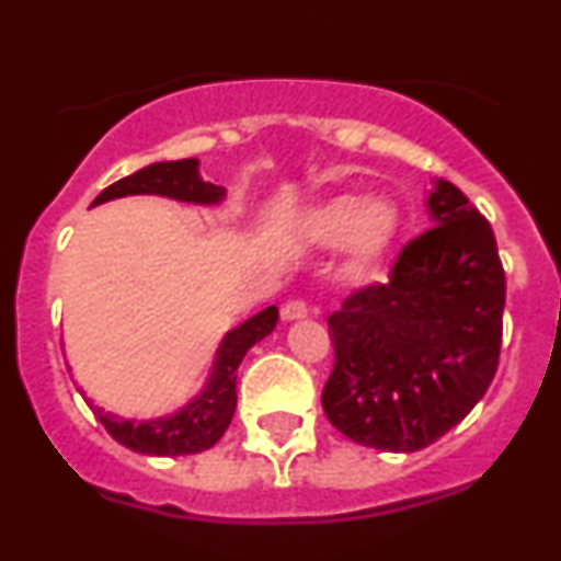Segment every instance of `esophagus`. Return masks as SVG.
<instances>
[{
    "label": "esophagus",
    "mask_w": 561,
    "mask_h": 561,
    "mask_svg": "<svg viewBox=\"0 0 561 561\" xmlns=\"http://www.w3.org/2000/svg\"><path fill=\"white\" fill-rule=\"evenodd\" d=\"M280 316L283 321H297V319H305L308 316V305L302 302V299H291V302H286L280 308Z\"/></svg>",
    "instance_id": "34e87169"
}]
</instances>
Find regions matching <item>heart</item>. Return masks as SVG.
Wrapping results in <instances>:
<instances>
[{
    "mask_svg": "<svg viewBox=\"0 0 561 561\" xmlns=\"http://www.w3.org/2000/svg\"><path fill=\"white\" fill-rule=\"evenodd\" d=\"M299 234L313 245H337L343 242L348 262L357 267L376 264L398 234V209L387 198L332 196L310 207L299 218Z\"/></svg>",
    "mask_w": 561,
    "mask_h": 561,
    "instance_id": "1",
    "label": "heart"
}]
</instances>
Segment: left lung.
I'll use <instances>...</instances> for the list:
<instances>
[{
	"label": "left lung",
	"instance_id": "obj_1",
	"mask_svg": "<svg viewBox=\"0 0 561 561\" xmlns=\"http://www.w3.org/2000/svg\"><path fill=\"white\" fill-rule=\"evenodd\" d=\"M431 224L390 283L352 294L330 316L335 368L327 420L363 447L417 453L456 428L499 363L504 270L488 220L453 182L425 196Z\"/></svg>",
	"mask_w": 561,
	"mask_h": 561
}]
</instances>
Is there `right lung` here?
<instances>
[{"instance_id": "add662e5", "label": "right lung", "mask_w": 561, "mask_h": 561, "mask_svg": "<svg viewBox=\"0 0 561 561\" xmlns=\"http://www.w3.org/2000/svg\"><path fill=\"white\" fill-rule=\"evenodd\" d=\"M125 196H163L182 204H198V207H218L226 198V187L204 182L198 174V158L187 160H163L138 169L136 174L114 182L105 187L92 207ZM278 324V308L259 310L256 316L242 324L231 327L218 343L213 370L207 385L196 392L176 412L149 420H125L114 412H103L87 398L90 409L98 414L111 439L122 447L141 456H193V453L209 450L229 428L237 409V368L253 343L264 341Z\"/></svg>"}]
</instances>
